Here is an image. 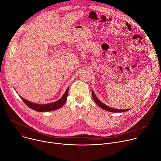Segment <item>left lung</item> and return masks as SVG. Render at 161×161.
<instances>
[{"label":"left lung","mask_w":161,"mask_h":161,"mask_svg":"<svg viewBox=\"0 0 161 161\" xmlns=\"http://www.w3.org/2000/svg\"><path fill=\"white\" fill-rule=\"evenodd\" d=\"M92 97H93V99L95 101V103L100 107L102 109H104V110H106L108 111H110V112H113V113H120V112H125V111H127L129 110H130V109H114V108H110L108 106L104 104L103 103H102L101 101H100L96 97V96L95 95L94 91L92 90Z\"/></svg>","instance_id":"8db88e82"}]
</instances>
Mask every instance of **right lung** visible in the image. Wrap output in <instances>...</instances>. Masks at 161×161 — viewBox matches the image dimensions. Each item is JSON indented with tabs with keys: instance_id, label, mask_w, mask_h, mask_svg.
Returning <instances> with one entry per match:
<instances>
[{
	"instance_id": "right-lung-1",
	"label": "right lung",
	"mask_w": 161,
	"mask_h": 161,
	"mask_svg": "<svg viewBox=\"0 0 161 161\" xmlns=\"http://www.w3.org/2000/svg\"><path fill=\"white\" fill-rule=\"evenodd\" d=\"M68 90L69 88H67L65 92L64 93V96L58 101L52 103H48V104H39L34 103H31L25 99L23 98L22 97H20V98L22 99V101H24L30 108L39 112H44V111H51L53 110L57 109L60 108H61L66 102L67 97V94H68Z\"/></svg>"
}]
</instances>
